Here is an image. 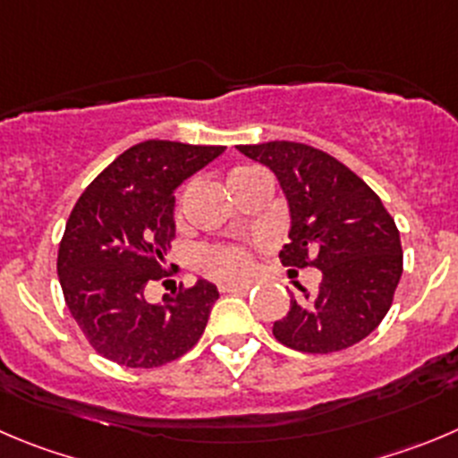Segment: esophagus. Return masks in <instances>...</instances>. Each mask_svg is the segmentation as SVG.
<instances>
[{
	"instance_id": "34e87169",
	"label": "esophagus",
	"mask_w": 458,
	"mask_h": 458,
	"mask_svg": "<svg viewBox=\"0 0 458 458\" xmlns=\"http://www.w3.org/2000/svg\"><path fill=\"white\" fill-rule=\"evenodd\" d=\"M221 292L224 293H246L250 289V284L249 282H225V284H221Z\"/></svg>"
}]
</instances>
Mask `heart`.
Segmentation results:
<instances>
[{
	"instance_id": "heart-1",
	"label": "heart",
	"mask_w": 458,
	"mask_h": 458,
	"mask_svg": "<svg viewBox=\"0 0 458 458\" xmlns=\"http://www.w3.org/2000/svg\"><path fill=\"white\" fill-rule=\"evenodd\" d=\"M234 174V171H233ZM230 174V176H233ZM199 267L208 276L219 277V280H239L246 276L250 268L249 250L234 243H221V246H209L199 253Z\"/></svg>"
}]
</instances>
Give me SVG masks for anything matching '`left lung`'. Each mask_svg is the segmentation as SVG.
<instances>
[{
	"instance_id": "8db88e82",
	"label": "left lung",
	"mask_w": 458,
	"mask_h": 458,
	"mask_svg": "<svg viewBox=\"0 0 458 458\" xmlns=\"http://www.w3.org/2000/svg\"><path fill=\"white\" fill-rule=\"evenodd\" d=\"M276 174L289 208L284 267L323 273L318 289L292 296L273 336L301 352L327 354L359 344L382 323L403 276L395 221L361 178L327 153L298 142L237 147Z\"/></svg>"
}]
</instances>
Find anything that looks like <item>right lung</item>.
Listing matches in <instances>:
<instances>
[{
	"label": "right lung",
	"mask_w": 458,
	"mask_h": 458,
	"mask_svg": "<svg viewBox=\"0 0 458 458\" xmlns=\"http://www.w3.org/2000/svg\"><path fill=\"white\" fill-rule=\"evenodd\" d=\"M224 151L148 140L110 162L76 200L58 249V277L85 339L114 364L156 369L203 335L216 284L200 277L156 305L144 292L169 271L174 191Z\"/></svg>",
	"instance_id": "add662e5"
}]
</instances>
